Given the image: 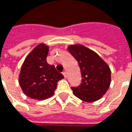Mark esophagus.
Instances as JSON below:
<instances>
[{"label": "esophagus", "mask_w": 132, "mask_h": 132, "mask_svg": "<svg viewBox=\"0 0 132 132\" xmlns=\"http://www.w3.org/2000/svg\"><path fill=\"white\" fill-rule=\"evenodd\" d=\"M62 74L64 75L65 78H66V77H67V73H66V72H65V71H64V72H62Z\"/></svg>", "instance_id": "34e87169"}]
</instances>
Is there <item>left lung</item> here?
I'll list each match as a JSON object with an SVG mask.
<instances>
[{
    "label": "left lung",
    "mask_w": 132,
    "mask_h": 132,
    "mask_svg": "<svg viewBox=\"0 0 132 132\" xmlns=\"http://www.w3.org/2000/svg\"><path fill=\"white\" fill-rule=\"evenodd\" d=\"M68 50L77 60L82 78L79 86L72 87L74 95L87 102L100 100L111 84L109 67L95 52L84 46L72 45Z\"/></svg>",
    "instance_id": "obj_1"
}]
</instances>
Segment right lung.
I'll use <instances>...</instances> for the list:
<instances>
[{
  "label": "right lung",
  "instance_id": "1",
  "mask_svg": "<svg viewBox=\"0 0 132 132\" xmlns=\"http://www.w3.org/2000/svg\"><path fill=\"white\" fill-rule=\"evenodd\" d=\"M48 47L40 44L28 54L21 69L19 83L25 95L44 100L54 94L57 82L64 78L54 65L46 62Z\"/></svg>",
  "mask_w": 132,
  "mask_h": 132
}]
</instances>
